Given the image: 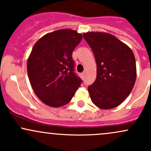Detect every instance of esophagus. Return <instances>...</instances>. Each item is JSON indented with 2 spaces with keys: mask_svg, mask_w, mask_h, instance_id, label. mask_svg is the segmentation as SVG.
I'll return each instance as SVG.
<instances>
[{
  "mask_svg": "<svg viewBox=\"0 0 151 151\" xmlns=\"http://www.w3.org/2000/svg\"><path fill=\"white\" fill-rule=\"evenodd\" d=\"M84 76H85V72H82V73L81 74V77L82 78H84Z\"/></svg>",
  "mask_w": 151,
  "mask_h": 151,
  "instance_id": "1",
  "label": "esophagus"
}]
</instances>
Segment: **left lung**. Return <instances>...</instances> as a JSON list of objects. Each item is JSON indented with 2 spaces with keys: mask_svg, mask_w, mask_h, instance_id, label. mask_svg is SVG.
<instances>
[{
  "mask_svg": "<svg viewBox=\"0 0 151 151\" xmlns=\"http://www.w3.org/2000/svg\"><path fill=\"white\" fill-rule=\"evenodd\" d=\"M96 62V78L88 86L91 101L102 109L120 105L132 91L136 65L132 50L112 35L99 32L83 35Z\"/></svg>",
  "mask_w": 151,
  "mask_h": 151,
  "instance_id": "1",
  "label": "left lung"
}]
</instances>
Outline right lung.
Returning a JSON list of instances; mask_svg holds the SVG:
<instances>
[{
  "label": "right lung",
  "instance_id": "obj_1",
  "mask_svg": "<svg viewBox=\"0 0 151 151\" xmlns=\"http://www.w3.org/2000/svg\"><path fill=\"white\" fill-rule=\"evenodd\" d=\"M82 35L70 29L46 34L35 44L27 70L32 89L45 104L60 107L71 101L82 80L74 72L72 52Z\"/></svg>",
  "mask_w": 151,
  "mask_h": 151
}]
</instances>
